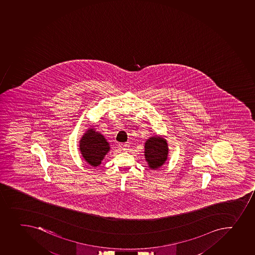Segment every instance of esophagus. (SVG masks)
<instances>
[{
  "label": "esophagus",
  "mask_w": 255,
  "mask_h": 255,
  "mask_svg": "<svg viewBox=\"0 0 255 255\" xmlns=\"http://www.w3.org/2000/svg\"><path fill=\"white\" fill-rule=\"evenodd\" d=\"M129 145L128 144H124L123 145V146H122V148H123V150H124V151H128V150H129Z\"/></svg>",
  "instance_id": "34e87169"
}]
</instances>
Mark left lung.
I'll list each match as a JSON object with an SVG mask.
<instances>
[{
    "instance_id": "8db88e82",
    "label": "left lung",
    "mask_w": 255,
    "mask_h": 255,
    "mask_svg": "<svg viewBox=\"0 0 255 255\" xmlns=\"http://www.w3.org/2000/svg\"><path fill=\"white\" fill-rule=\"evenodd\" d=\"M168 145L166 140L159 136L149 137L145 142L144 156L149 168L156 170L163 166L168 156Z\"/></svg>"
}]
</instances>
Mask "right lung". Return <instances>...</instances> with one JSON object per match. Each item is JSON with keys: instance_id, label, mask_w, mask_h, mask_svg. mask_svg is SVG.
<instances>
[{"instance_id": "obj_1", "label": "right lung", "mask_w": 255, "mask_h": 255, "mask_svg": "<svg viewBox=\"0 0 255 255\" xmlns=\"http://www.w3.org/2000/svg\"><path fill=\"white\" fill-rule=\"evenodd\" d=\"M79 150L87 163L97 167L110 151V146L104 135L94 128H89L79 141Z\"/></svg>"}]
</instances>
